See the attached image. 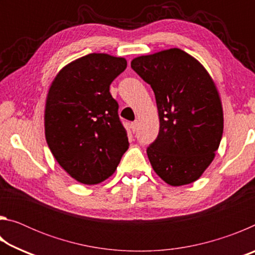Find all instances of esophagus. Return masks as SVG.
I'll return each mask as SVG.
<instances>
[{"mask_svg": "<svg viewBox=\"0 0 255 255\" xmlns=\"http://www.w3.org/2000/svg\"><path fill=\"white\" fill-rule=\"evenodd\" d=\"M130 128H131V130H132L133 132L137 131V129H138V123H137V122L131 123V124H130Z\"/></svg>", "mask_w": 255, "mask_h": 255, "instance_id": "34e87169", "label": "esophagus"}]
</instances>
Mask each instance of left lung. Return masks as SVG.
Returning a JSON list of instances; mask_svg holds the SVG:
<instances>
[{"mask_svg": "<svg viewBox=\"0 0 255 255\" xmlns=\"http://www.w3.org/2000/svg\"><path fill=\"white\" fill-rule=\"evenodd\" d=\"M130 66L155 94L159 131L147 156L172 187L197 181L214 161L224 129L221 96L199 60L179 48L133 58Z\"/></svg>", "mask_w": 255, "mask_h": 255, "instance_id": "8db88e82", "label": "left lung"}]
</instances>
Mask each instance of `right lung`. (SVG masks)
Masks as SVG:
<instances>
[{
  "label": "right lung",
  "mask_w": 255,
  "mask_h": 255,
  "mask_svg": "<svg viewBox=\"0 0 255 255\" xmlns=\"http://www.w3.org/2000/svg\"><path fill=\"white\" fill-rule=\"evenodd\" d=\"M127 60L89 54L68 63L49 86L45 105V136L50 152L68 175L98 184L115 173L129 147L118 103L109 88Z\"/></svg>",
  "instance_id": "add662e5"
}]
</instances>
